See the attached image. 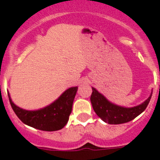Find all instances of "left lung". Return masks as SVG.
I'll list each match as a JSON object with an SVG mask.
<instances>
[{
    "label": "left lung",
    "instance_id": "obj_1",
    "mask_svg": "<svg viewBox=\"0 0 160 160\" xmlns=\"http://www.w3.org/2000/svg\"><path fill=\"white\" fill-rule=\"evenodd\" d=\"M92 90L90 101L93 109L98 116L109 124H119L131 121L146 109L152 96L151 93L150 96L138 106L124 108L108 101L105 96L98 92L95 88H92Z\"/></svg>",
    "mask_w": 160,
    "mask_h": 160
}]
</instances>
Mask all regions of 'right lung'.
Listing matches in <instances>:
<instances>
[{
  "mask_svg": "<svg viewBox=\"0 0 160 160\" xmlns=\"http://www.w3.org/2000/svg\"><path fill=\"white\" fill-rule=\"evenodd\" d=\"M77 89V87L68 89L51 105L36 111L19 108L11 101L9 93L8 97L15 114L24 124L40 130L55 131L61 129L67 124Z\"/></svg>",
  "mask_w": 160,
  "mask_h": 160,
  "instance_id": "1",
  "label": "right lung"
}]
</instances>
